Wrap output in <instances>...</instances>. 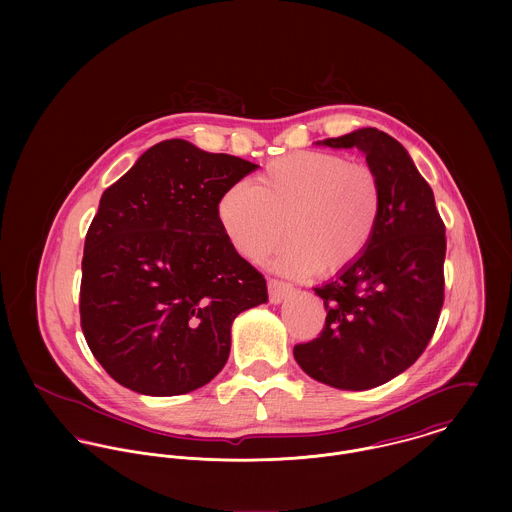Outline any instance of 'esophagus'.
I'll use <instances>...</instances> for the list:
<instances>
[{"instance_id": "1", "label": "esophagus", "mask_w": 512, "mask_h": 512, "mask_svg": "<svg viewBox=\"0 0 512 512\" xmlns=\"http://www.w3.org/2000/svg\"><path fill=\"white\" fill-rule=\"evenodd\" d=\"M292 292V284L282 282V280H276V278L268 280V295H270V301H272V303L284 301Z\"/></svg>"}]
</instances>
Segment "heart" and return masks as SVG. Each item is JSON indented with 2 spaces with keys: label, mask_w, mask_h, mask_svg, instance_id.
<instances>
[{
  "label": "heart",
  "mask_w": 512,
  "mask_h": 512,
  "mask_svg": "<svg viewBox=\"0 0 512 512\" xmlns=\"http://www.w3.org/2000/svg\"><path fill=\"white\" fill-rule=\"evenodd\" d=\"M382 209V183L368 163L329 151H295L270 161L254 185H230L220 195L217 217L242 258L260 262L284 230L288 242L274 262L280 272L335 276L368 250Z\"/></svg>",
  "instance_id": "1"
}]
</instances>
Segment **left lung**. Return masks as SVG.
<instances>
[{"label":"left lung","mask_w":512,"mask_h":512,"mask_svg":"<svg viewBox=\"0 0 512 512\" xmlns=\"http://www.w3.org/2000/svg\"><path fill=\"white\" fill-rule=\"evenodd\" d=\"M323 144L365 151L384 209L365 254L315 288L325 325L317 339L295 345L293 357L323 384L368 390L414 365L434 337L445 290V224L432 187L388 134L363 128Z\"/></svg>","instance_id":"obj_1"}]
</instances>
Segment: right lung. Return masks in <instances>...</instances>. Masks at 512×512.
Segmentation results:
<instances>
[{"instance_id": "right-lung-1", "label": "right lung", "mask_w": 512, "mask_h": 512, "mask_svg": "<svg viewBox=\"0 0 512 512\" xmlns=\"http://www.w3.org/2000/svg\"><path fill=\"white\" fill-rule=\"evenodd\" d=\"M256 167L165 140L104 191L84 240L80 327L122 386L201 388L228 361L234 317L268 299L217 217L220 195Z\"/></svg>"}]
</instances>
